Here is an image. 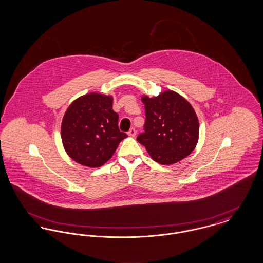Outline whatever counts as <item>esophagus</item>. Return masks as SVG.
<instances>
[{
  "instance_id": "34e87169",
  "label": "esophagus",
  "mask_w": 263,
  "mask_h": 263,
  "mask_svg": "<svg viewBox=\"0 0 263 263\" xmlns=\"http://www.w3.org/2000/svg\"><path fill=\"white\" fill-rule=\"evenodd\" d=\"M128 135L131 136V137H135V136H136V130H135V128H131V129L128 131Z\"/></svg>"
}]
</instances>
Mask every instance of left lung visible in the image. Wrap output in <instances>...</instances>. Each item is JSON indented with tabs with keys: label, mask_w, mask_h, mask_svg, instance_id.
Here are the masks:
<instances>
[{
	"label": "left lung",
	"mask_w": 263,
	"mask_h": 263,
	"mask_svg": "<svg viewBox=\"0 0 263 263\" xmlns=\"http://www.w3.org/2000/svg\"><path fill=\"white\" fill-rule=\"evenodd\" d=\"M146 121L137 141L151 158L161 164H173L194 150L199 122L191 104L180 95L165 90L155 98L142 97Z\"/></svg>",
	"instance_id": "left-lung-1"
}]
</instances>
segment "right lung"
Listing matches in <instances>:
<instances>
[{"label": "right lung", "mask_w": 263, "mask_h": 263, "mask_svg": "<svg viewBox=\"0 0 263 263\" xmlns=\"http://www.w3.org/2000/svg\"><path fill=\"white\" fill-rule=\"evenodd\" d=\"M112 97L90 92L74 100L63 117L61 138L66 153L77 163L99 167L127 137L118 128Z\"/></svg>", "instance_id": "obj_1"}]
</instances>
